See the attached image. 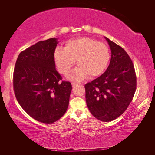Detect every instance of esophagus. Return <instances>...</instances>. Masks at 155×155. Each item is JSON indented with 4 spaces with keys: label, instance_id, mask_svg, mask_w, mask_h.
I'll return each instance as SVG.
<instances>
[{
    "label": "esophagus",
    "instance_id": "esophagus-1",
    "mask_svg": "<svg viewBox=\"0 0 155 155\" xmlns=\"http://www.w3.org/2000/svg\"><path fill=\"white\" fill-rule=\"evenodd\" d=\"M78 83H72V87H75L77 86V85H78Z\"/></svg>",
    "mask_w": 155,
    "mask_h": 155
}]
</instances>
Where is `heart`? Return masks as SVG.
I'll use <instances>...</instances> for the list:
<instances>
[{
  "label": "heart",
  "instance_id": "obj_1",
  "mask_svg": "<svg viewBox=\"0 0 155 155\" xmlns=\"http://www.w3.org/2000/svg\"><path fill=\"white\" fill-rule=\"evenodd\" d=\"M54 57L58 71L67 74L76 64L79 65L68 75L69 79L82 81L88 76L97 77L106 69L110 60V52L104 44L88 37L71 39L64 48L55 49Z\"/></svg>",
  "mask_w": 155,
  "mask_h": 155
}]
</instances>
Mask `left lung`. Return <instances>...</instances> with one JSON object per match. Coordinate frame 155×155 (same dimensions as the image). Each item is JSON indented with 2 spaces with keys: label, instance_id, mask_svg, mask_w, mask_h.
<instances>
[{
  "label": "left lung",
  "instance_id": "left-lung-1",
  "mask_svg": "<svg viewBox=\"0 0 155 155\" xmlns=\"http://www.w3.org/2000/svg\"><path fill=\"white\" fill-rule=\"evenodd\" d=\"M106 39L111 50L110 64L104 73L85 84L86 102L91 114L101 121L116 119L127 110L137 87L134 65L124 49Z\"/></svg>",
  "mask_w": 155,
  "mask_h": 155
}]
</instances>
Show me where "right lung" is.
<instances>
[{
	"instance_id": "1",
	"label": "right lung",
	"mask_w": 155,
	"mask_h": 155,
	"mask_svg": "<svg viewBox=\"0 0 155 155\" xmlns=\"http://www.w3.org/2000/svg\"><path fill=\"white\" fill-rule=\"evenodd\" d=\"M58 41H39L19 54L13 74L15 97L29 116L53 123L67 111L72 90L56 70L54 53Z\"/></svg>"
}]
</instances>
